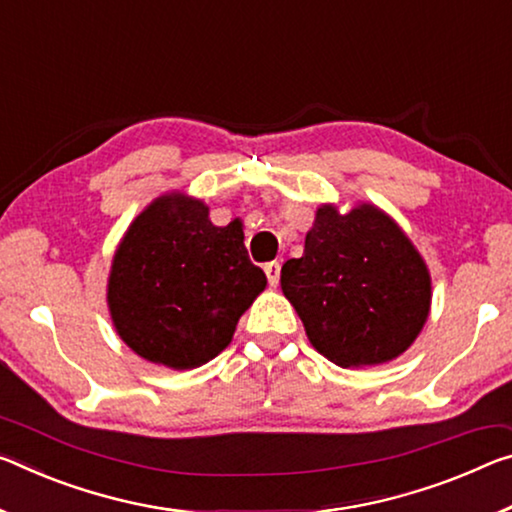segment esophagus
<instances>
[{"mask_svg":"<svg viewBox=\"0 0 512 512\" xmlns=\"http://www.w3.org/2000/svg\"><path fill=\"white\" fill-rule=\"evenodd\" d=\"M264 273H266V278H269V285L271 287H278V282H280V264L278 262H269L264 266Z\"/></svg>","mask_w":512,"mask_h":512,"instance_id":"obj_1","label":"esophagus"}]
</instances>
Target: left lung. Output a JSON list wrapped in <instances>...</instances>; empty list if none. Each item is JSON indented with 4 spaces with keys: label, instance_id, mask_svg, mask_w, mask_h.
<instances>
[{
    "label": "left lung",
    "instance_id": "8db88e82",
    "mask_svg": "<svg viewBox=\"0 0 512 512\" xmlns=\"http://www.w3.org/2000/svg\"><path fill=\"white\" fill-rule=\"evenodd\" d=\"M282 294L307 339L342 369L392 362L431 314V271L401 225L371 202L316 207L303 257L287 259Z\"/></svg>",
    "mask_w": 512,
    "mask_h": 512
}]
</instances>
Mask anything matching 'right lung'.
<instances>
[{
	"mask_svg": "<svg viewBox=\"0 0 512 512\" xmlns=\"http://www.w3.org/2000/svg\"><path fill=\"white\" fill-rule=\"evenodd\" d=\"M264 289L241 218L214 225L205 200L168 191L120 239L107 305L118 337L139 358L186 371L230 346L241 314Z\"/></svg>",
	"mask_w": 512,
	"mask_h": 512,
	"instance_id": "obj_1",
	"label": "right lung"
}]
</instances>
